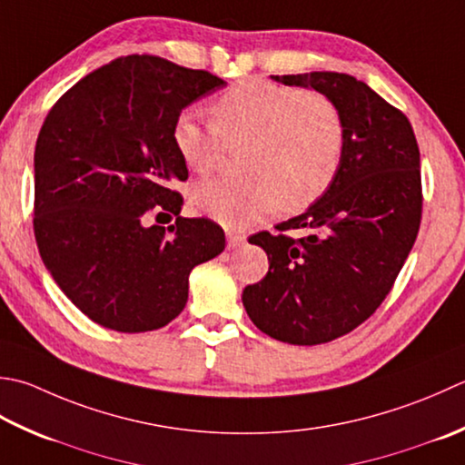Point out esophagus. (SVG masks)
<instances>
[{"instance_id": "obj_1", "label": "esophagus", "mask_w": 465, "mask_h": 465, "mask_svg": "<svg viewBox=\"0 0 465 465\" xmlns=\"http://www.w3.org/2000/svg\"><path fill=\"white\" fill-rule=\"evenodd\" d=\"M245 242V235L242 233H233V232H227V248L230 250H235L240 248V245Z\"/></svg>"}]
</instances>
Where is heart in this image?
I'll list each match as a JSON object with an SVG mask.
<instances>
[{"instance_id":"b5f03b06","label":"heart","mask_w":465,"mask_h":465,"mask_svg":"<svg viewBox=\"0 0 465 465\" xmlns=\"http://www.w3.org/2000/svg\"><path fill=\"white\" fill-rule=\"evenodd\" d=\"M212 124L181 113L171 141L183 165L205 175L225 149L243 147L240 179H209L191 187V205L225 227L258 222L280 205L302 212L332 185L342 165L347 129L329 96L266 80H242L217 96Z\"/></svg>"}]
</instances>
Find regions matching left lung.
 <instances>
[{"instance_id": "obj_1", "label": "left lung", "mask_w": 465, "mask_h": 465, "mask_svg": "<svg viewBox=\"0 0 465 465\" xmlns=\"http://www.w3.org/2000/svg\"><path fill=\"white\" fill-rule=\"evenodd\" d=\"M339 106L347 144L326 193L276 225L300 238L252 235L270 270L242 302L262 332L288 344H322L357 329L395 284L421 223L420 147L409 118L365 82L339 72L272 76Z\"/></svg>"}]
</instances>
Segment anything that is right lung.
I'll list each match as a JSON object with an SVG mask.
<instances>
[{
	"label": "right lung",
	"instance_id": "right-lung-1",
	"mask_svg": "<svg viewBox=\"0 0 465 465\" xmlns=\"http://www.w3.org/2000/svg\"><path fill=\"white\" fill-rule=\"evenodd\" d=\"M222 86L205 70L133 54L90 72L45 116L34 235L62 292L104 329L169 324L187 304L191 270L225 248L215 222L181 217L175 185L189 173L171 141L181 111ZM161 214L176 223L159 226Z\"/></svg>",
	"mask_w": 465,
	"mask_h": 465
}]
</instances>
